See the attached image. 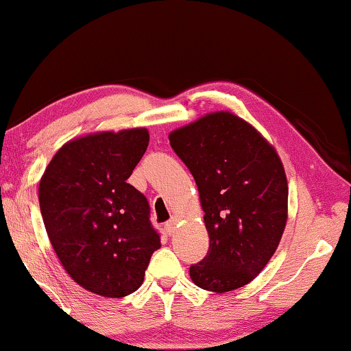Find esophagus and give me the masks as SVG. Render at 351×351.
<instances>
[{"instance_id": "1", "label": "esophagus", "mask_w": 351, "mask_h": 351, "mask_svg": "<svg viewBox=\"0 0 351 351\" xmlns=\"http://www.w3.org/2000/svg\"><path fill=\"white\" fill-rule=\"evenodd\" d=\"M176 225H177V220L176 218H171L169 221H166L165 223V230H166V232L167 234H174V231H176Z\"/></svg>"}]
</instances>
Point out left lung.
<instances>
[{"label": "left lung", "instance_id": "left-lung-1", "mask_svg": "<svg viewBox=\"0 0 351 351\" xmlns=\"http://www.w3.org/2000/svg\"><path fill=\"white\" fill-rule=\"evenodd\" d=\"M195 177L209 252L190 267L195 285L225 293L250 283L276 253L288 218V184L277 152L245 120L212 112L169 134Z\"/></svg>", "mask_w": 351, "mask_h": 351}]
</instances>
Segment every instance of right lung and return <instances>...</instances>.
<instances>
[{
	"label": "right lung",
	"instance_id": "1",
	"mask_svg": "<svg viewBox=\"0 0 351 351\" xmlns=\"http://www.w3.org/2000/svg\"><path fill=\"white\" fill-rule=\"evenodd\" d=\"M149 139L145 128L73 139L40 177L39 206L50 243L71 278L99 296L134 293L161 247L147 197L126 182Z\"/></svg>",
	"mask_w": 351,
	"mask_h": 351
}]
</instances>
